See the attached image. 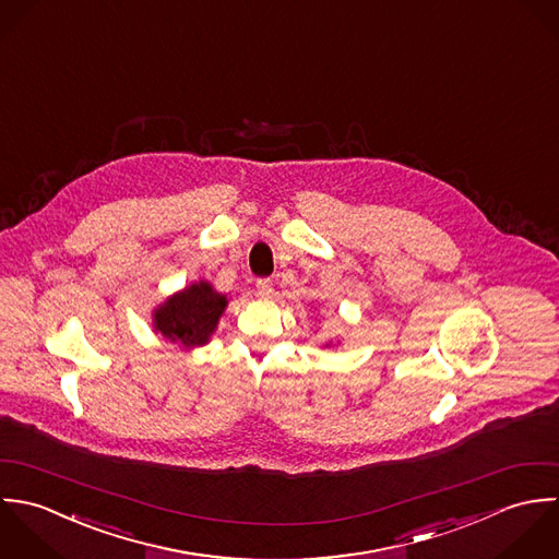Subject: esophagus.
Here are the masks:
<instances>
[{"mask_svg":"<svg viewBox=\"0 0 559 559\" xmlns=\"http://www.w3.org/2000/svg\"><path fill=\"white\" fill-rule=\"evenodd\" d=\"M254 287H257V294H259L261 298H272V294H274V287H272V281H270V278H259Z\"/></svg>","mask_w":559,"mask_h":559,"instance_id":"obj_1","label":"esophagus"}]
</instances>
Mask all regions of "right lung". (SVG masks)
Wrapping results in <instances>:
<instances>
[{
  "mask_svg": "<svg viewBox=\"0 0 559 559\" xmlns=\"http://www.w3.org/2000/svg\"><path fill=\"white\" fill-rule=\"evenodd\" d=\"M224 307L226 298L210 283H194L155 311V331L186 347L203 345L214 333Z\"/></svg>",
  "mask_w": 559,
  "mask_h": 559,
  "instance_id": "1",
  "label": "right lung"
}]
</instances>
